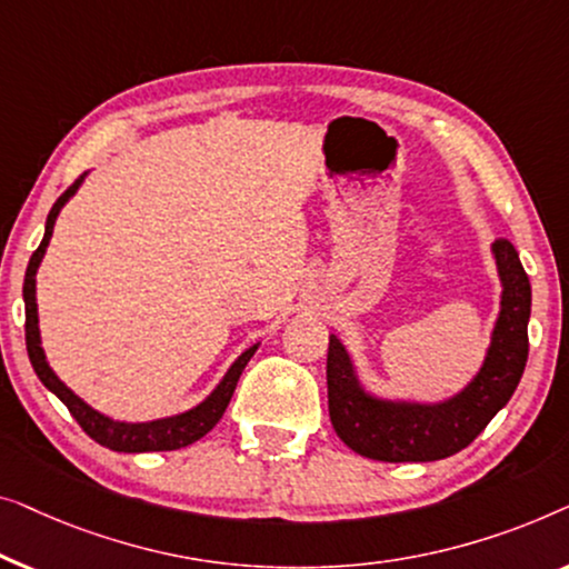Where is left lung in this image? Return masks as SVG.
Masks as SVG:
<instances>
[{
  "label": "left lung",
  "instance_id": "left-lung-1",
  "mask_svg": "<svg viewBox=\"0 0 569 569\" xmlns=\"http://www.w3.org/2000/svg\"><path fill=\"white\" fill-rule=\"evenodd\" d=\"M500 281V311L490 346L475 376L459 391L433 402L383 397L368 389L356 356L338 335L327 350V402L335 433L373 461H438L459 453L508 405L528 358L531 283L508 239L490 244Z\"/></svg>",
  "mask_w": 569,
  "mask_h": 569
}]
</instances>
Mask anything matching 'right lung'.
<instances>
[{"instance_id": "add662e5", "label": "right lung", "mask_w": 569, "mask_h": 569, "mask_svg": "<svg viewBox=\"0 0 569 569\" xmlns=\"http://www.w3.org/2000/svg\"><path fill=\"white\" fill-rule=\"evenodd\" d=\"M87 174L90 172H84L82 178H79L74 186L67 190V193L59 196V201H56L51 211H48L43 239H41V244H38V250L33 252V258H30V262H28L26 283H22V301H26V342H28L30 363H33L38 379L43 381V387L48 391H53V395L69 407V412L74 415V420L82 426V430L92 438V441H98L100 446L113 448V451H121V453L178 451V448H186L190 443H196L198 438H203L208 430H211L216 422L221 420L223 410L229 407L231 395H234L239 376H242L244 366L250 363L254 350L260 348V342H254V346H250L237 356V361L227 368L223 379L216 383L213 391L206 399H201V402L193 407H188V410L164 415V418H157V420H116L106 412L94 410V407L87 405L84 399L77 395V391H71L67 383L56 376V371L46 358L41 327H38L36 276L46 258L48 242H51V237H53V227H56V219H59L61 208L77 196V190L82 188Z\"/></svg>"}]
</instances>
